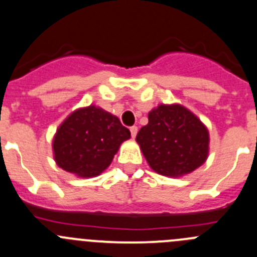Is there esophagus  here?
<instances>
[{
  "label": "esophagus",
  "mask_w": 257,
  "mask_h": 257,
  "mask_svg": "<svg viewBox=\"0 0 257 257\" xmlns=\"http://www.w3.org/2000/svg\"><path fill=\"white\" fill-rule=\"evenodd\" d=\"M137 133H138V128H137V126H131V134H132V138H136Z\"/></svg>",
  "instance_id": "esophagus-1"
}]
</instances>
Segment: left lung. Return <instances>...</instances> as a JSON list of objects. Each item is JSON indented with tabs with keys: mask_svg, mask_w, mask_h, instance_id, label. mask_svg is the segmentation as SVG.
I'll return each instance as SVG.
<instances>
[{
	"mask_svg": "<svg viewBox=\"0 0 257 257\" xmlns=\"http://www.w3.org/2000/svg\"><path fill=\"white\" fill-rule=\"evenodd\" d=\"M149 167L167 177L195 171L208 156L210 134L205 124L179 104H161L148 114V124L136 138Z\"/></svg>",
	"mask_w": 257,
	"mask_h": 257,
	"instance_id": "1",
	"label": "left lung"
}]
</instances>
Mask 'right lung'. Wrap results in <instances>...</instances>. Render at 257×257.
Instances as JSON below:
<instances>
[{"mask_svg":"<svg viewBox=\"0 0 257 257\" xmlns=\"http://www.w3.org/2000/svg\"><path fill=\"white\" fill-rule=\"evenodd\" d=\"M128 128L118 116L95 105L73 111L57 128L52 141L57 166L83 178L96 177L110 166Z\"/></svg>","mask_w":257,"mask_h":257,"instance_id":"obj_1","label":"right lung"}]
</instances>
